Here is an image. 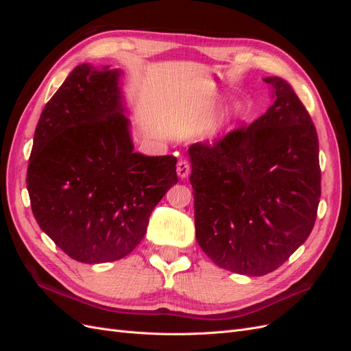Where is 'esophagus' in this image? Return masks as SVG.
Here are the masks:
<instances>
[{"label": "esophagus", "mask_w": 351, "mask_h": 351, "mask_svg": "<svg viewBox=\"0 0 351 351\" xmlns=\"http://www.w3.org/2000/svg\"><path fill=\"white\" fill-rule=\"evenodd\" d=\"M177 174L180 178H186L190 174V165L186 161V159H182V161H178L177 164Z\"/></svg>", "instance_id": "esophagus-1"}]
</instances>
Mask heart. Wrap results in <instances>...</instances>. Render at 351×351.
Wrapping results in <instances>:
<instances>
[{"label":"heart","mask_w":351,"mask_h":351,"mask_svg":"<svg viewBox=\"0 0 351 351\" xmlns=\"http://www.w3.org/2000/svg\"><path fill=\"white\" fill-rule=\"evenodd\" d=\"M244 117V107L239 102L231 104L230 107L219 111L217 115L212 117L204 125V134L205 136H217L222 132L230 130L232 125H236L239 121L243 120Z\"/></svg>","instance_id":"obj_1"}]
</instances>
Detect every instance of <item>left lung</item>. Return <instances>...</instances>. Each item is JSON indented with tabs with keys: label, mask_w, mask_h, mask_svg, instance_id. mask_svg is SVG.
<instances>
[{
	"label": "left lung",
	"mask_w": 351,
	"mask_h": 351,
	"mask_svg": "<svg viewBox=\"0 0 351 351\" xmlns=\"http://www.w3.org/2000/svg\"><path fill=\"white\" fill-rule=\"evenodd\" d=\"M272 105L214 145L189 147L196 240L227 271L261 277L309 237L321 197L319 143L291 84L265 77Z\"/></svg>",
	"instance_id": "left-lung-1"
}]
</instances>
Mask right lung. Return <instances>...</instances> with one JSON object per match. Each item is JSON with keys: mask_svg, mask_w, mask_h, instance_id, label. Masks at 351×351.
Wrapping results in <instances>:
<instances>
[{"mask_svg": "<svg viewBox=\"0 0 351 351\" xmlns=\"http://www.w3.org/2000/svg\"><path fill=\"white\" fill-rule=\"evenodd\" d=\"M123 71L77 66L45 105L27 167L40 230L74 261L127 256L177 183V158L133 151Z\"/></svg>", "mask_w": 351, "mask_h": 351, "instance_id": "1", "label": "right lung"}]
</instances>
